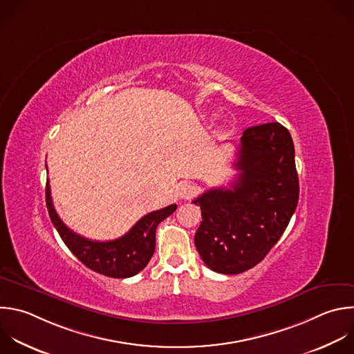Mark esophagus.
Listing matches in <instances>:
<instances>
[{
	"mask_svg": "<svg viewBox=\"0 0 354 354\" xmlns=\"http://www.w3.org/2000/svg\"><path fill=\"white\" fill-rule=\"evenodd\" d=\"M196 193H197V187L194 185H192V183L185 182V183H180L178 186V196L182 197V198H190Z\"/></svg>",
	"mask_w": 354,
	"mask_h": 354,
	"instance_id": "obj_1",
	"label": "esophagus"
}]
</instances>
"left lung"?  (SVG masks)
I'll list each match as a JSON object with an SVG mask.
<instances>
[{"mask_svg": "<svg viewBox=\"0 0 354 354\" xmlns=\"http://www.w3.org/2000/svg\"><path fill=\"white\" fill-rule=\"evenodd\" d=\"M233 165L239 175L230 189H209L193 200L203 218L196 249L209 270L226 275L253 268L270 253L299 201L295 146L279 122L246 129Z\"/></svg>", "mask_w": 354, "mask_h": 354, "instance_id": "left-lung-1", "label": "left lung"}]
</instances>
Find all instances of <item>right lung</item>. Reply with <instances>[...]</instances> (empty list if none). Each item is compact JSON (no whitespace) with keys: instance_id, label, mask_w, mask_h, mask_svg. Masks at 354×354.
I'll use <instances>...</instances> for the list:
<instances>
[{"instance_id":"obj_1","label":"right lung","mask_w":354,"mask_h":354,"mask_svg":"<svg viewBox=\"0 0 354 354\" xmlns=\"http://www.w3.org/2000/svg\"><path fill=\"white\" fill-rule=\"evenodd\" d=\"M46 203L53 225L72 254L87 268L109 278L133 277L149 264L156 249V229L158 223L176 209V204H171L153 211L140 218L124 236L115 241L97 242L80 236L61 221L53 204L48 179L46 185Z\"/></svg>"}]
</instances>
